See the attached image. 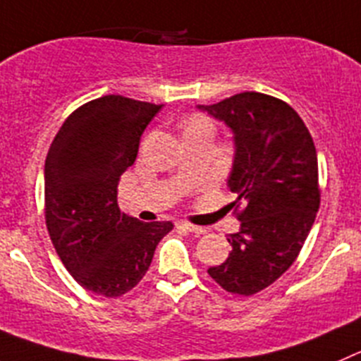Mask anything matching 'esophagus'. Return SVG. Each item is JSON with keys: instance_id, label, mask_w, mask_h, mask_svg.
<instances>
[{"instance_id": "esophagus-1", "label": "esophagus", "mask_w": 361, "mask_h": 361, "mask_svg": "<svg viewBox=\"0 0 361 361\" xmlns=\"http://www.w3.org/2000/svg\"><path fill=\"white\" fill-rule=\"evenodd\" d=\"M178 226H180L183 230H186V232H191V234H197V235L205 234L204 226H195V225H190V223H180Z\"/></svg>"}]
</instances>
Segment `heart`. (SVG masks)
I'll list each match as a JSON object with an SVG mask.
<instances>
[{
	"label": "heart",
	"instance_id": "obj_1",
	"mask_svg": "<svg viewBox=\"0 0 361 361\" xmlns=\"http://www.w3.org/2000/svg\"><path fill=\"white\" fill-rule=\"evenodd\" d=\"M186 131H211V122L204 116H193L186 123Z\"/></svg>",
	"mask_w": 361,
	"mask_h": 361
}]
</instances>
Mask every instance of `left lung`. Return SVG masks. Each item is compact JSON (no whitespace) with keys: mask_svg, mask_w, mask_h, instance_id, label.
I'll return each mask as SVG.
<instances>
[{"mask_svg":"<svg viewBox=\"0 0 361 361\" xmlns=\"http://www.w3.org/2000/svg\"><path fill=\"white\" fill-rule=\"evenodd\" d=\"M197 108L232 133L234 161L226 188L245 205L239 230L226 235L228 259L207 273L228 293L252 296L293 266L315 221L314 140L289 104L259 92Z\"/></svg>","mask_w":361,"mask_h":361,"instance_id":"obj_1","label":"left lung"}]
</instances>
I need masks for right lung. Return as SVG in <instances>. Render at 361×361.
I'll return each instance as SVG.
<instances>
[{"label":"right lung","mask_w":361,"mask_h":361,"mask_svg":"<svg viewBox=\"0 0 361 361\" xmlns=\"http://www.w3.org/2000/svg\"><path fill=\"white\" fill-rule=\"evenodd\" d=\"M161 106L104 95L75 109L51 143L44 166L46 223L54 250L90 293L116 298L145 276L171 221L142 223L116 204L120 175L136 159Z\"/></svg>","instance_id":"right-lung-1"}]
</instances>
